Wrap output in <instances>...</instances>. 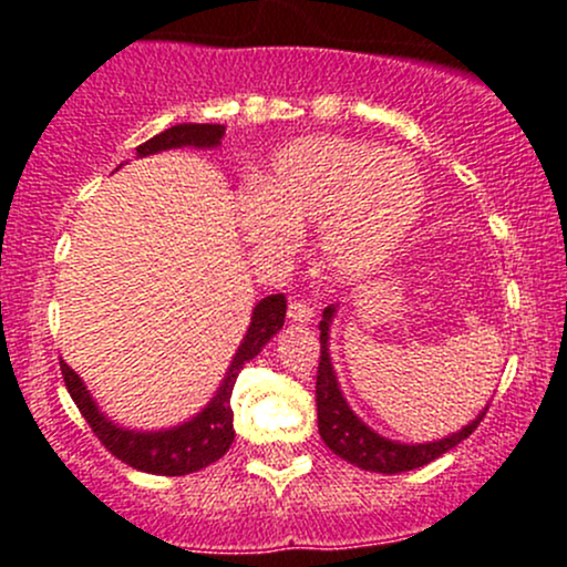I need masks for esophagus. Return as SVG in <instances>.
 I'll return each mask as SVG.
<instances>
[{"instance_id":"1","label":"esophagus","mask_w":567,"mask_h":567,"mask_svg":"<svg viewBox=\"0 0 567 567\" xmlns=\"http://www.w3.org/2000/svg\"><path fill=\"white\" fill-rule=\"evenodd\" d=\"M288 318L293 320V323H310V320L316 318V307L307 305V301H290Z\"/></svg>"}]
</instances>
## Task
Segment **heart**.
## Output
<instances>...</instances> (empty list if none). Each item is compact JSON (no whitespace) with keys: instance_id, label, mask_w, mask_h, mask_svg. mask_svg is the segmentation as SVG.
<instances>
[{"instance_id":"1","label":"heart","mask_w":567,"mask_h":567,"mask_svg":"<svg viewBox=\"0 0 567 567\" xmlns=\"http://www.w3.org/2000/svg\"><path fill=\"white\" fill-rule=\"evenodd\" d=\"M422 208L425 177L414 158L348 136L290 142L236 203L238 227L260 251H285L318 221V266L334 282H362L386 266Z\"/></svg>"}]
</instances>
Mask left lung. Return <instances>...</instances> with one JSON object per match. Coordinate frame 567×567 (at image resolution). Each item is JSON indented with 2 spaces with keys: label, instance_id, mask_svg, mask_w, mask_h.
<instances>
[{
  "label": "left lung",
  "instance_id": "obj_1",
  "mask_svg": "<svg viewBox=\"0 0 567 567\" xmlns=\"http://www.w3.org/2000/svg\"><path fill=\"white\" fill-rule=\"evenodd\" d=\"M337 316V307H326L323 320H320V362H318V381H316V403H318V433L323 439L326 447L334 455H340L342 461L353 463V466L364 468V472H381V474H398V472H411V468H420L425 463L436 461L439 455L450 453L453 447H458L463 439L472 436L474 427L480 425V420L485 416L488 405L474 416L468 425H463L461 431L450 433V436L436 439V442H422V444H405L394 442V439L381 436L373 427L364 425V420H359L353 414V409L348 405L346 394L340 390V381H337L334 364H331L329 353V331L331 320Z\"/></svg>",
  "mask_w": 567,
  "mask_h": 567
}]
</instances>
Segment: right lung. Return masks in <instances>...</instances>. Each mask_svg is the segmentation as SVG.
<instances>
[{
    "instance_id": "right-lung-1",
    "label": "right lung",
    "mask_w": 567,
    "mask_h": 567,
    "mask_svg": "<svg viewBox=\"0 0 567 567\" xmlns=\"http://www.w3.org/2000/svg\"><path fill=\"white\" fill-rule=\"evenodd\" d=\"M225 136V125L216 123H181L173 128H164L153 140L142 142L136 147V158L153 156V153L177 151V147H197V151H214L221 145ZM285 296L274 293L266 296L255 305L249 318V329L244 334L241 346H238L236 357H233L230 368H227L225 379H221L219 390L214 398L199 409L192 420L181 422V425L162 427V431H136V427H123L114 420H109L99 403L93 400L84 381L60 362L62 379H65L68 392H71L73 403L82 411L87 425L93 427L101 444L123 463L140 468L147 474H164V477H181V474L199 472V468L210 466L230 450L236 431H233V386H236L238 373L249 359L266 348V342L277 334L285 326Z\"/></svg>"
}]
</instances>
